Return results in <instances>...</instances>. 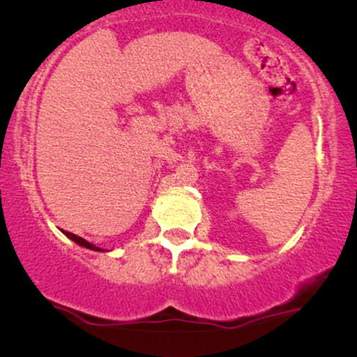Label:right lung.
<instances>
[{
    "label": "right lung",
    "instance_id": "obj_1",
    "mask_svg": "<svg viewBox=\"0 0 357 357\" xmlns=\"http://www.w3.org/2000/svg\"><path fill=\"white\" fill-rule=\"evenodd\" d=\"M64 234L68 236V238L70 239H73V241H75L76 244H79V246H84V248H88V249H93V251H102L101 248H96L94 246V244H91V243H88L86 241V239H83V238H79V236H76V234H73V233H70V231H63Z\"/></svg>",
    "mask_w": 357,
    "mask_h": 357
}]
</instances>
